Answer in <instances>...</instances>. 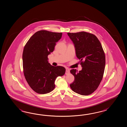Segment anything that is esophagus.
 Instances as JSON below:
<instances>
[{
    "mask_svg": "<svg viewBox=\"0 0 127 127\" xmlns=\"http://www.w3.org/2000/svg\"><path fill=\"white\" fill-rule=\"evenodd\" d=\"M70 74V72H69V70L67 68L66 70V72H65V74L66 75H68Z\"/></svg>",
    "mask_w": 127,
    "mask_h": 127,
    "instance_id": "obj_1",
    "label": "esophagus"
}]
</instances>
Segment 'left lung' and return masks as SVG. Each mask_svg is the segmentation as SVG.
<instances>
[{
    "label": "left lung",
    "mask_w": 127,
    "mask_h": 127,
    "mask_svg": "<svg viewBox=\"0 0 127 127\" xmlns=\"http://www.w3.org/2000/svg\"><path fill=\"white\" fill-rule=\"evenodd\" d=\"M73 43L82 69L70 72L75 77L70 85L72 90L82 95L92 94L101 82L104 73L105 58L101 43L93 34L81 32L67 33Z\"/></svg>",
    "instance_id": "left-lung-1"
}]
</instances>
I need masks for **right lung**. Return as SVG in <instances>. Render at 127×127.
Returning <instances> with one entry per match:
<instances>
[{
	"mask_svg": "<svg viewBox=\"0 0 127 127\" xmlns=\"http://www.w3.org/2000/svg\"><path fill=\"white\" fill-rule=\"evenodd\" d=\"M62 35V33L39 31L31 37L24 46V75L29 86L37 93L46 94L52 92L55 87L56 78L65 74V68L52 66L48 59Z\"/></svg>",
	"mask_w": 127,
	"mask_h": 127,
	"instance_id": "right-lung-1",
	"label": "right lung"
}]
</instances>
